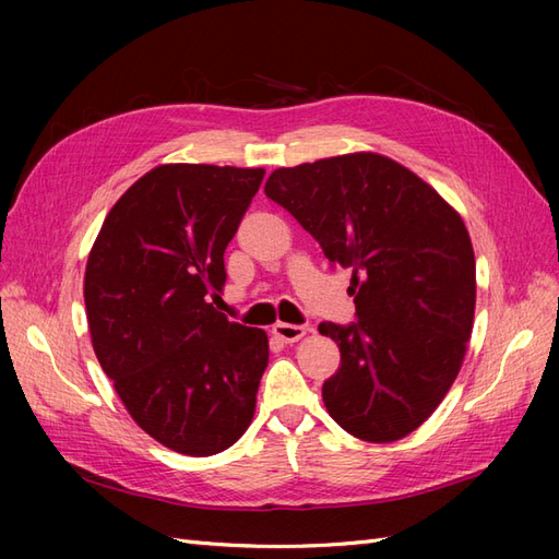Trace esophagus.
<instances>
[{"label": "esophagus", "instance_id": "34e87169", "mask_svg": "<svg viewBox=\"0 0 559 559\" xmlns=\"http://www.w3.org/2000/svg\"><path fill=\"white\" fill-rule=\"evenodd\" d=\"M273 333L280 337V341L284 343H296L300 341L302 335L308 333V326H300V324H284V321H280V324L273 326Z\"/></svg>", "mask_w": 559, "mask_h": 559}]
</instances>
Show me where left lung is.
<instances>
[{"label": "left lung", "mask_w": 559, "mask_h": 559, "mask_svg": "<svg viewBox=\"0 0 559 559\" xmlns=\"http://www.w3.org/2000/svg\"><path fill=\"white\" fill-rule=\"evenodd\" d=\"M265 195L352 270L357 321L319 324L341 347L321 386L329 415L368 443L408 436L445 399L473 331L476 259L462 216L370 151L280 167Z\"/></svg>", "instance_id": "1"}]
</instances>
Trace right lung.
<instances>
[{
    "label": "right lung",
    "mask_w": 559,
    "mask_h": 559,
    "mask_svg": "<svg viewBox=\"0 0 559 559\" xmlns=\"http://www.w3.org/2000/svg\"><path fill=\"white\" fill-rule=\"evenodd\" d=\"M263 175L158 165L118 198L91 249L83 298L95 357L130 417L179 454L224 452L257 411L267 335L214 302Z\"/></svg>",
    "instance_id": "add662e5"
}]
</instances>
